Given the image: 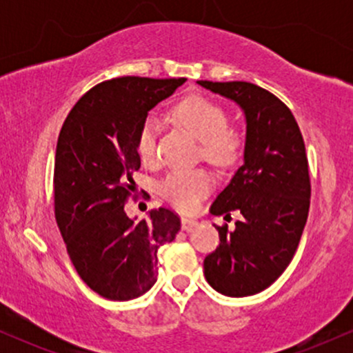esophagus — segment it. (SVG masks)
I'll list each match as a JSON object with an SVG mask.
<instances>
[{
	"instance_id": "34e87169",
	"label": "esophagus",
	"mask_w": 353,
	"mask_h": 353,
	"mask_svg": "<svg viewBox=\"0 0 353 353\" xmlns=\"http://www.w3.org/2000/svg\"><path fill=\"white\" fill-rule=\"evenodd\" d=\"M197 221L196 219H190V217H182L181 219V228L184 230H190L192 228H196Z\"/></svg>"
}]
</instances>
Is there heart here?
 I'll return each mask as SVG.
<instances>
[{"instance_id": "obj_1", "label": "heart", "mask_w": 353, "mask_h": 353, "mask_svg": "<svg viewBox=\"0 0 353 353\" xmlns=\"http://www.w3.org/2000/svg\"><path fill=\"white\" fill-rule=\"evenodd\" d=\"M174 117L199 141L202 157L209 163L225 168L236 163L244 151L245 137L242 131L228 124V111L214 101L190 96L174 108ZM157 131L159 123L154 116L145 117L137 131L136 149L144 163L156 159ZM212 182V176L205 169L174 171L161 182V194L174 208L188 212L208 196Z\"/></svg>"}]
</instances>
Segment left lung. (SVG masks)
Segmentation results:
<instances>
[{
    "label": "left lung",
    "instance_id": "obj_1",
    "mask_svg": "<svg viewBox=\"0 0 353 353\" xmlns=\"http://www.w3.org/2000/svg\"><path fill=\"white\" fill-rule=\"evenodd\" d=\"M234 99L247 121L244 164L216 197L210 214H242L236 229L216 225L221 244L204 259V275L217 292H262L292 261L310 208V176L297 121L277 96L245 81H197Z\"/></svg>",
    "mask_w": 353,
    "mask_h": 353
}]
</instances>
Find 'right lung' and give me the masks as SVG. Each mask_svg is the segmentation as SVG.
Segmentation results:
<instances>
[{"label": "right lung", "instance_id": "1", "mask_svg": "<svg viewBox=\"0 0 353 353\" xmlns=\"http://www.w3.org/2000/svg\"><path fill=\"white\" fill-rule=\"evenodd\" d=\"M184 78L123 76L96 84L64 119L54 159V217L76 272L109 301H131L157 279V249L172 242L181 219L168 208L134 222L141 157L136 137L148 111Z\"/></svg>", "mask_w": 353, "mask_h": 353}]
</instances>
